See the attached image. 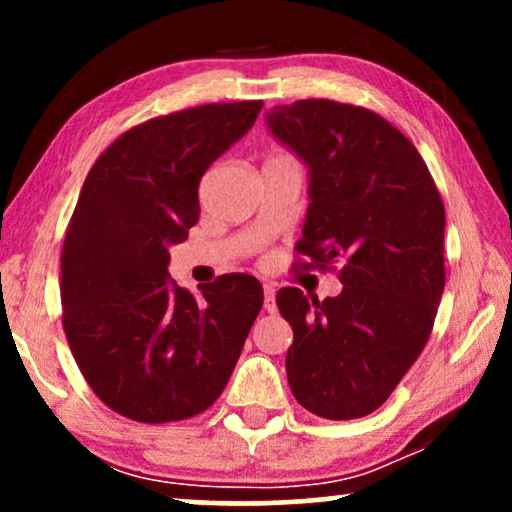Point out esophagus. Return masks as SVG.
I'll return each mask as SVG.
<instances>
[{
    "label": "esophagus",
    "instance_id": "obj_1",
    "mask_svg": "<svg viewBox=\"0 0 512 512\" xmlns=\"http://www.w3.org/2000/svg\"><path fill=\"white\" fill-rule=\"evenodd\" d=\"M263 307L268 312H275L277 310V303H275V286L272 284H263Z\"/></svg>",
    "mask_w": 512,
    "mask_h": 512
}]
</instances>
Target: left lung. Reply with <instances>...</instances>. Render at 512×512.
I'll return each instance as SVG.
<instances>
[{"label":"left lung","instance_id":"1","mask_svg":"<svg viewBox=\"0 0 512 512\" xmlns=\"http://www.w3.org/2000/svg\"><path fill=\"white\" fill-rule=\"evenodd\" d=\"M265 121L310 167L300 265H342L340 296L319 303L296 286L277 293L293 328L289 387L317 417H366L431 335L445 289L443 198L415 144L375 111L298 100Z\"/></svg>","mask_w":512,"mask_h":512}]
</instances>
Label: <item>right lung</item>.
<instances>
[{
    "instance_id": "right-lung-1",
    "label": "right lung",
    "mask_w": 512,
    "mask_h": 512,
    "mask_svg": "<svg viewBox=\"0 0 512 512\" xmlns=\"http://www.w3.org/2000/svg\"><path fill=\"white\" fill-rule=\"evenodd\" d=\"M261 100L214 102L123 132L90 167L60 256L62 326L97 398L142 424L205 412L226 389L263 305L256 277L223 275L202 296L167 275L198 223L207 167Z\"/></svg>"
}]
</instances>
